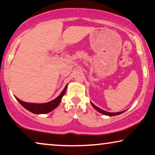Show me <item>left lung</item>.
I'll list each match as a JSON object with an SVG mask.
<instances>
[{
	"instance_id": "8db88e82",
	"label": "left lung",
	"mask_w": 155,
	"mask_h": 155,
	"mask_svg": "<svg viewBox=\"0 0 155 155\" xmlns=\"http://www.w3.org/2000/svg\"><path fill=\"white\" fill-rule=\"evenodd\" d=\"M91 104L92 107H93L95 109L97 110V111H99L100 113H101V114H102L104 115H108V116H114V115H119V114H121L122 113H123L124 111H121V112H117V113H110V112H107V111H105V110H104L102 109H101V108H98L97 107H96L95 105L94 104H92V102Z\"/></svg>"
}]
</instances>
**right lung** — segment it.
Masks as SVG:
<instances>
[{
  "label": "right lung",
  "mask_w": 155,
  "mask_h": 155,
  "mask_svg": "<svg viewBox=\"0 0 155 155\" xmlns=\"http://www.w3.org/2000/svg\"><path fill=\"white\" fill-rule=\"evenodd\" d=\"M67 85L64 87L63 92H61V94L57 98H55V100L49 101L47 103H43V104H33V103H27L24 102L21 100H20L19 99L16 97L17 101L24 107L26 109H27L29 111L35 114H45L49 113L55 109L59 105V104L61 103V101L64 96V94H65L66 89H67Z\"/></svg>",
  "instance_id": "1"
}]
</instances>
